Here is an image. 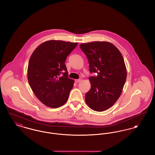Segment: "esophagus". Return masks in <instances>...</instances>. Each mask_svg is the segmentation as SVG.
I'll list each match as a JSON object with an SVG mask.
<instances>
[{"label": "esophagus", "mask_w": 155, "mask_h": 155, "mask_svg": "<svg viewBox=\"0 0 155 155\" xmlns=\"http://www.w3.org/2000/svg\"><path fill=\"white\" fill-rule=\"evenodd\" d=\"M81 80H82V78H80L78 79V80H75V82H80Z\"/></svg>", "instance_id": "1"}]
</instances>
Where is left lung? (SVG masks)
I'll return each instance as SVG.
<instances>
[{
	"label": "left lung",
	"mask_w": 155,
	"mask_h": 155,
	"mask_svg": "<svg viewBox=\"0 0 155 155\" xmlns=\"http://www.w3.org/2000/svg\"><path fill=\"white\" fill-rule=\"evenodd\" d=\"M86 55L91 73V89L85 94V102L91 109L102 112L118 100L127 80V69L118 49L107 41L80 45Z\"/></svg>",
	"instance_id": "left-lung-1"
}]
</instances>
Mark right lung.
<instances>
[{"mask_svg": "<svg viewBox=\"0 0 155 155\" xmlns=\"http://www.w3.org/2000/svg\"><path fill=\"white\" fill-rule=\"evenodd\" d=\"M77 45L61 40L47 41L37 47L30 58L29 85L37 98L48 107H60L68 98L74 81L68 78L65 61Z\"/></svg>", "mask_w": 155, "mask_h": 155, "instance_id": "right-lung-1", "label": "right lung"}]
</instances>
